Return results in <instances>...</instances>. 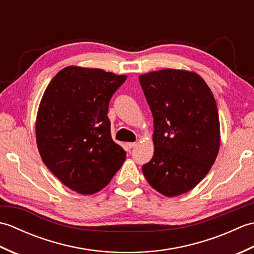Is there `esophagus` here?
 <instances>
[{
  "mask_svg": "<svg viewBox=\"0 0 254 254\" xmlns=\"http://www.w3.org/2000/svg\"><path fill=\"white\" fill-rule=\"evenodd\" d=\"M136 145H137V143H127V146L131 149V148H134V147H135Z\"/></svg>",
  "mask_w": 254,
  "mask_h": 254,
  "instance_id": "1",
  "label": "esophagus"
}]
</instances>
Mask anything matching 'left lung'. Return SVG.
Segmentation results:
<instances>
[{
	"label": "left lung",
	"mask_w": 254,
	"mask_h": 254,
	"mask_svg": "<svg viewBox=\"0 0 254 254\" xmlns=\"http://www.w3.org/2000/svg\"><path fill=\"white\" fill-rule=\"evenodd\" d=\"M154 118V155L142 167L156 191L187 193L208 174L220 146L216 101L198 74L166 68L139 75Z\"/></svg>",
	"instance_id": "8db88e82"
}]
</instances>
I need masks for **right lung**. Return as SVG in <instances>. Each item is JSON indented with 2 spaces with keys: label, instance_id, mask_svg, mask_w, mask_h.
Masks as SVG:
<instances>
[{
  "label": "right lung",
  "instance_id": "add662e5",
  "mask_svg": "<svg viewBox=\"0 0 254 254\" xmlns=\"http://www.w3.org/2000/svg\"><path fill=\"white\" fill-rule=\"evenodd\" d=\"M127 75L67 66L46 88L36 119L41 159L64 186L84 195L104 189L126 160L107 117Z\"/></svg>",
  "mask_w": 254,
  "mask_h": 254
}]
</instances>
